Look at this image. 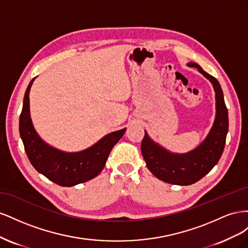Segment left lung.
Returning a JSON list of instances; mask_svg holds the SVG:
<instances>
[{"label": "left lung", "mask_w": 248, "mask_h": 248, "mask_svg": "<svg viewBox=\"0 0 248 248\" xmlns=\"http://www.w3.org/2000/svg\"><path fill=\"white\" fill-rule=\"evenodd\" d=\"M196 67L213 85L216 98V116L211 130L202 144L185 154H175L157 145L145 131L140 150L147 168L161 181L176 185H190L199 181L211 170L220 159L229 130L228 108L218 80L202 69L197 63H188Z\"/></svg>", "instance_id": "8db88e82"}]
</instances>
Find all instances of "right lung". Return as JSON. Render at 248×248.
Returning a JSON list of instances; mask_svg holds the SVG:
<instances>
[{"label": "right lung", "mask_w": 248, "mask_h": 248, "mask_svg": "<svg viewBox=\"0 0 248 248\" xmlns=\"http://www.w3.org/2000/svg\"><path fill=\"white\" fill-rule=\"evenodd\" d=\"M34 79L26 90L19 116V134L30 162L37 171L61 186L70 187L95 178L103 170L112 147L123 137L126 128L108 133L80 152H63L47 145L37 134L30 115L29 94Z\"/></svg>", "instance_id": "1"}]
</instances>
